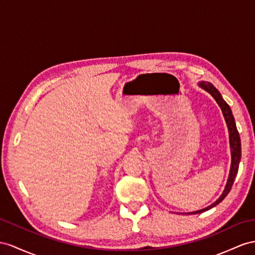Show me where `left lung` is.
<instances>
[{"instance_id": "8db88e82", "label": "left lung", "mask_w": 255, "mask_h": 255, "mask_svg": "<svg viewBox=\"0 0 255 255\" xmlns=\"http://www.w3.org/2000/svg\"><path fill=\"white\" fill-rule=\"evenodd\" d=\"M199 86L201 88H204L205 90H207L208 93L214 98L215 101L218 102L220 108L222 109V112H223L224 119L226 121L227 127H228V132H230V144H231V152H232V166H231L230 177H228L227 183H226V186H225V190H224L223 194L221 195V197L217 201L213 202L211 206H209V207H207L205 209H201V210H198V211L191 212L192 214L205 212V211L209 210V209H211V208L215 207L217 205H219L220 202L226 197V195L230 193L231 188H232V186L234 184L235 178H236V175H237L238 168H239V162H240V158H241L240 136H239V132H238L237 127H236V123H235V119H234V116H233V113H232V110H231L230 106H228V104L223 100V98H222L221 94L219 93V90L215 88L211 83L201 82V83H199Z\"/></svg>"}]
</instances>
